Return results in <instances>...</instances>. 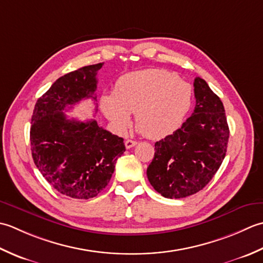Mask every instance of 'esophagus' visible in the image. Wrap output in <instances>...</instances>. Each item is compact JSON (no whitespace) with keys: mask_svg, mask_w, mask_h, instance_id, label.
Masks as SVG:
<instances>
[{"mask_svg":"<svg viewBox=\"0 0 263 263\" xmlns=\"http://www.w3.org/2000/svg\"><path fill=\"white\" fill-rule=\"evenodd\" d=\"M136 144H137V142L133 141V139H127V141L125 142V145H126L127 148H132V147L135 146Z\"/></svg>","mask_w":263,"mask_h":263,"instance_id":"obj_1","label":"esophagus"}]
</instances>
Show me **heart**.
Here are the masks:
<instances>
[{"mask_svg":"<svg viewBox=\"0 0 263 263\" xmlns=\"http://www.w3.org/2000/svg\"><path fill=\"white\" fill-rule=\"evenodd\" d=\"M193 88L177 74L163 69H146L124 74L114 93L101 96L104 116L118 132H125L135 114L138 129L149 138L176 132L192 108Z\"/></svg>","mask_w":263,"mask_h":263,"instance_id":"b5f03b06","label":"heart"}]
</instances>
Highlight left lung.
<instances>
[{
    "label": "left lung",
    "instance_id": "obj_1",
    "mask_svg": "<svg viewBox=\"0 0 263 263\" xmlns=\"http://www.w3.org/2000/svg\"><path fill=\"white\" fill-rule=\"evenodd\" d=\"M194 112L179 129L154 144L147 167L149 184L168 199H183L204 189L227 152L229 128L221 100L200 77L194 80Z\"/></svg>",
    "mask_w": 263,
    "mask_h": 263
}]
</instances>
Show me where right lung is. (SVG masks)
Here are the masks:
<instances>
[{"label":"right lung","mask_w":263,"mask_h":263,"mask_svg":"<svg viewBox=\"0 0 263 263\" xmlns=\"http://www.w3.org/2000/svg\"><path fill=\"white\" fill-rule=\"evenodd\" d=\"M102 66L83 67L57 79L37 100L31 117L34 163L53 189L72 199L100 194L126 151L124 138L103 129L96 120L68 119L63 112L83 99L96 100V74Z\"/></svg>","instance_id":"right-lung-1"}]
</instances>
